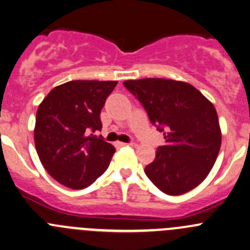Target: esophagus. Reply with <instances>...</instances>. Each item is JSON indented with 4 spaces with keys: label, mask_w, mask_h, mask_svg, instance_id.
I'll use <instances>...</instances> for the list:
<instances>
[{
    "label": "esophagus",
    "mask_w": 250,
    "mask_h": 250,
    "mask_svg": "<svg viewBox=\"0 0 250 250\" xmlns=\"http://www.w3.org/2000/svg\"><path fill=\"white\" fill-rule=\"evenodd\" d=\"M118 145L120 146H135V144L134 143H118Z\"/></svg>",
    "instance_id": "34e87169"
}]
</instances>
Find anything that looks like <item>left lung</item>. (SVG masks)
I'll return each instance as SVG.
<instances>
[{"instance_id":"left-lung-1","label":"left lung","mask_w":250,"mask_h":250,"mask_svg":"<svg viewBox=\"0 0 250 250\" xmlns=\"http://www.w3.org/2000/svg\"><path fill=\"white\" fill-rule=\"evenodd\" d=\"M123 85L143 104L157 129L167 130L165 145L145 167L147 177L167 195L198 187L213 167L222 144L213 104L183 81L147 78Z\"/></svg>"}]
</instances>
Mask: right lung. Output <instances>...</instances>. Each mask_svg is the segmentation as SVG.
Masks as SVG:
<instances>
[{"mask_svg":"<svg viewBox=\"0 0 250 250\" xmlns=\"http://www.w3.org/2000/svg\"><path fill=\"white\" fill-rule=\"evenodd\" d=\"M117 81L73 80L56 86L38 107L35 145L42 164L72 189L91 186L110 164L115 147L97 136L101 110Z\"/></svg>","mask_w":250,"mask_h":250,"instance_id":"add662e5","label":"right lung"}]
</instances>
